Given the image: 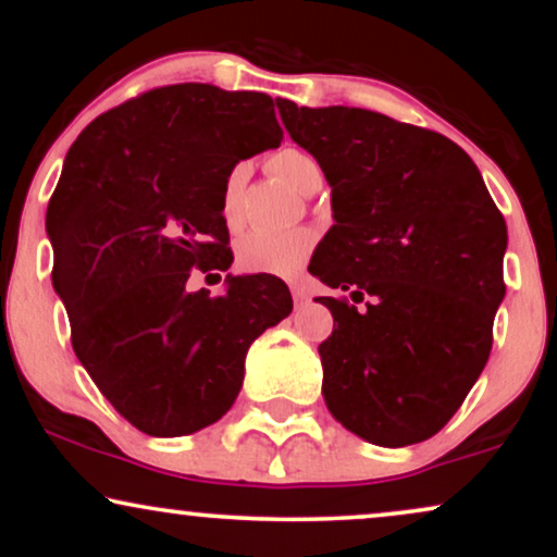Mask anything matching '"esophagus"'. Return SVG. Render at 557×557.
Instances as JSON below:
<instances>
[{"mask_svg": "<svg viewBox=\"0 0 557 557\" xmlns=\"http://www.w3.org/2000/svg\"><path fill=\"white\" fill-rule=\"evenodd\" d=\"M292 296H294V304H296V307H304V304L309 301V296L304 294V288H299V286H292Z\"/></svg>", "mask_w": 557, "mask_h": 557, "instance_id": "obj_1", "label": "esophagus"}]
</instances>
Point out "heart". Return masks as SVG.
I'll return each mask as SVG.
<instances>
[{
    "label": "heart",
    "mask_w": 557,
    "mask_h": 557,
    "mask_svg": "<svg viewBox=\"0 0 557 557\" xmlns=\"http://www.w3.org/2000/svg\"><path fill=\"white\" fill-rule=\"evenodd\" d=\"M269 170L286 180L296 193L311 195L322 185V166L307 151L296 147H284L269 157ZM248 180L246 164H233L223 180V195H220V212L227 227L240 223V195ZM311 248H314V235L304 227L284 233L271 231H248L238 240L235 258L238 265L248 273H271V276L292 278L307 265Z\"/></svg>",
    "instance_id": "heart-1"
}]
</instances>
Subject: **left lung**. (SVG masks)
<instances>
[{
    "mask_svg": "<svg viewBox=\"0 0 557 557\" xmlns=\"http://www.w3.org/2000/svg\"><path fill=\"white\" fill-rule=\"evenodd\" d=\"M332 185L334 225L309 271L322 296L324 400L347 431L408 446L444 429L482 375L505 299L507 223L459 144L368 109L278 101Z\"/></svg>",
    "mask_w": 557,
    "mask_h": 557,
    "instance_id": "8db88e82",
    "label": "left lung"
}]
</instances>
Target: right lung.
<instances>
[{
	"instance_id": "obj_1",
	"label": "right lung",
	"mask_w": 557,
	"mask_h": 557,
	"mask_svg": "<svg viewBox=\"0 0 557 557\" xmlns=\"http://www.w3.org/2000/svg\"><path fill=\"white\" fill-rule=\"evenodd\" d=\"M273 98L208 83L151 88L101 113L67 151L48 205L52 286L103 398L147 436H187L238 398L248 347L292 314L276 276L187 292L227 271L220 212L233 164L278 147Z\"/></svg>"
}]
</instances>
